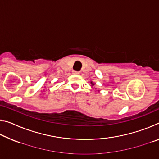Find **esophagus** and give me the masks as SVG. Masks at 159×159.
I'll list each match as a JSON object with an SVG mask.
<instances>
[{"mask_svg":"<svg viewBox=\"0 0 159 159\" xmlns=\"http://www.w3.org/2000/svg\"><path fill=\"white\" fill-rule=\"evenodd\" d=\"M72 72H73V74H80V72H79V71H72Z\"/></svg>","mask_w":159,"mask_h":159,"instance_id":"1","label":"esophagus"}]
</instances>
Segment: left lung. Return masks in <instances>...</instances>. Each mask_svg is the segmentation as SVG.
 <instances>
[{
  "mask_svg": "<svg viewBox=\"0 0 159 159\" xmlns=\"http://www.w3.org/2000/svg\"><path fill=\"white\" fill-rule=\"evenodd\" d=\"M90 84H91V85H92V87H93V85H95V83H93V81H90ZM98 91L99 92V91H100V90H98Z\"/></svg>",
  "mask_w": 159,
  "mask_h": 159,
  "instance_id": "1",
  "label": "left lung"
}]
</instances>
